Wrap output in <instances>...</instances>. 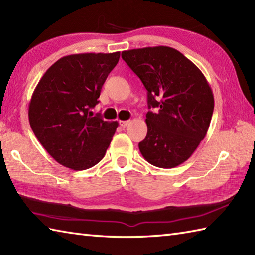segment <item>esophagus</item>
I'll return each instance as SVG.
<instances>
[{"label":"esophagus","instance_id":"1","mask_svg":"<svg viewBox=\"0 0 255 255\" xmlns=\"http://www.w3.org/2000/svg\"><path fill=\"white\" fill-rule=\"evenodd\" d=\"M128 124H129V121H119V125H121L122 127H126Z\"/></svg>","mask_w":255,"mask_h":255}]
</instances>
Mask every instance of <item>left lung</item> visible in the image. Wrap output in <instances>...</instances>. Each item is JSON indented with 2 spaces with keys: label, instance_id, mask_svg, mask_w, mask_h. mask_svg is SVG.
Masks as SVG:
<instances>
[{
  "label": "left lung",
  "instance_id": "left-lung-1",
  "mask_svg": "<svg viewBox=\"0 0 255 255\" xmlns=\"http://www.w3.org/2000/svg\"><path fill=\"white\" fill-rule=\"evenodd\" d=\"M122 58L148 91V132L139 150L150 164L172 169L185 162L208 131L214 95L202 71L174 48L125 50Z\"/></svg>",
  "mask_w": 255,
  "mask_h": 255
}]
</instances>
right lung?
<instances>
[{
    "label": "right lung",
    "instance_id": "add662e5",
    "mask_svg": "<svg viewBox=\"0 0 255 255\" xmlns=\"http://www.w3.org/2000/svg\"><path fill=\"white\" fill-rule=\"evenodd\" d=\"M121 52L62 57L38 82L28 106L30 127L58 163L75 171L104 158L117 122L93 115L102 86Z\"/></svg>",
    "mask_w": 255,
    "mask_h": 255
}]
</instances>
